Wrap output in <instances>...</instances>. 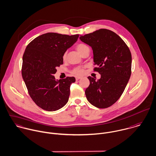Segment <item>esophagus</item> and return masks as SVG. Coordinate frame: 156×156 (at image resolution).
I'll use <instances>...</instances> for the list:
<instances>
[{
    "mask_svg": "<svg viewBox=\"0 0 156 156\" xmlns=\"http://www.w3.org/2000/svg\"><path fill=\"white\" fill-rule=\"evenodd\" d=\"M81 77H80V76H76V77H75L76 80H80V79H81Z\"/></svg>",
    "mask_w": 156,
    "mask_h": 156,
    "instance_id": "34e87169",
    "label": "esophagus"
}]
</instances>
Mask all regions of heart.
Segmentation results:
<instances>
[{"instance_id":"1","label":"heart","mask_w":156,"mask_h":156,"mask_svg":"<svg viewBox=\"0 0 156 156\" xmlns=\"http://www.w3.org/2000/svg\"><path fill=\"white\" fill-rule=\"evenodd\" d=\"M76 49L81 55H83L85 52L89 51V48L86 44L83 43H80L77 44L76 46ZM66 58V53H64L62 56V58L63 60H65ZM83 73H84V69L80 67L75 68L72 70V73L76 75H81L83 74Z\"/></svg>"}]
</instances>
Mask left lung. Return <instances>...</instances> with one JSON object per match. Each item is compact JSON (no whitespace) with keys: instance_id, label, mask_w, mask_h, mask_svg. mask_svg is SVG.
I'll use <instances>...</instances> for the list:
<instances>
[{"instance_id":"1","label":"left lung","mask_w":156,"mask_h":156,"mask_svg":"<svg viewBox=\"0 0 156 156\" xmlns=\"http://www.w3.org/2000/svg\"><path fill=\"white\" fill-rule=\"evenodd\" d=\"M80 39L91 46L94 53V70L101 75L96 80L91 76L85 94L96 107L107 108L123 94L131 73V54L124 40L116 33L100 29L80 35Z\"/></svg>"}]
</instances>
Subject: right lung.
Listing matches in <instances>:
<instances>
[{"mask_svg":"<svg viewBox=\"0 0 156 156\" xmlns=\"http://www.w3.org/2000/svg\"><path fill=\"white\" fill-rule=\"evenodd\" d=\"M79 34L68 35L55 32L42 34L27 46L22 75L28 93L41 108L49 112L60 109L69 100L74 77L55 80L57 67L63 64L62 56L78 40Z\"/></svg>","mask_w":156,"mask_h":156,"instance_id":"right-lung-1","label":"right lung"}]
</instances>
